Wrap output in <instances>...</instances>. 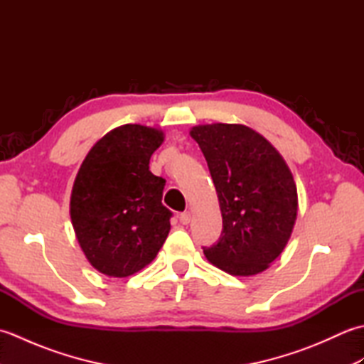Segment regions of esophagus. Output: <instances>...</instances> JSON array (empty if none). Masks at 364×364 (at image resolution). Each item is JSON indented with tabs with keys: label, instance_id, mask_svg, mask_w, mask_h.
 Instances as JSON below:
<instances>
[{
	"label": "esophagus",
	"instance_id": "1",
	"mask_svg": "<svg viewBox=\"0 0 364 364\" xmlns=\"http://www.w3.org/2000/svg\"><path fill=\"white\" fill-rule=\"evenodd\" d=\"M180 222L183 223V225H188V223L191 222V213H189V211L183 213V214L180 215Z\"/></svg>",
	"mask_w": 364,
	"mask_h": 364
}]
</instances>
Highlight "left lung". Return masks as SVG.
Returning a JSON list of instances; mask_svg holds the SVG:
<instances>
[{
  "instance_id": "obj_1",
  "label": "left lung",
  "mask_w": 364,
  "mask_h": 364,
  "mask_svg": "<svg viewBox=\"0 0 364 364\" xmlns=\"http://www.w3.org/2000/svg\"><path fill=\"white\" fill-rule=\"evenodd\" d=\"M213 176L223 230L205 247L206 259L230 275L266 270L288 244L297 219V188L275 146L239 123H211L189 131Z\"/></svg>"
}]
</instances>
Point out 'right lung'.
Masks as SVG:
<instances>
[{"instance_id": "obj_1", "label": "right lung", "mask_w": 364, "mask_h": 364, "mask_svg": "<svg viewBox=\"0 0 364 364\" xmlns=\"http://www.w3.org/2000/svg\"><path fill=\"white\" fill-rule=\"evenodd\" d=\"M162 142L158 128H114L92 146L76 173L72 225L90 266L107 277L139 272L167 239L172 213L161 202L166 180L149 166Z\"/></svg>"}]
</instances>
